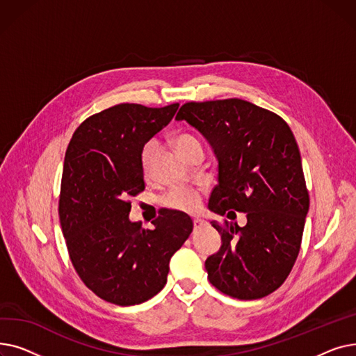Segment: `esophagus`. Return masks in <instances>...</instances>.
<instances>
[{
	"mask_svg": "<svg viewBox=\"0 0 356 356\" xmlns=\"http://www.w3.org/2000/svg\"><path fill=\"white\" fill-rule=\"evenodd\" d=\"M193 225H195V228H200V227H203V225H207V222L199 219V218H195V219H193Z\"/></svg>",
	"mask_w": 356,
	"mask_h": 356,
	"instance_id": "34e87169",
	"label": "esophagus"
}]
</instances>
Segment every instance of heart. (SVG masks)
<instances>
[{
    "mask_svg": "<svg viewBox=\"0 0 356 356\" xmlns=\"http://www.w3.org/2000/svg\"><path fill=\"white\" fill-rule=\"evenodd\" d=\"M175 148L181 157H188L193 149H202L199 140L192 134H180L173 141ZM157 154V143L156 141H147L140 152V165L143 173L147 176L152 172V167ZM165 204L173 209L184 211V212H193L199 207V196L192 189H175L165 196Z\"/></svg>",
    "mask_w": 356,
    "mask_h": 356,
    "instance_id": "b5f03b06",
    "label": "heart"
}]
</instances>
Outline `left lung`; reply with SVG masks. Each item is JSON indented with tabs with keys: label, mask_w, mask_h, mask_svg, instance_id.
Wrapping results in <instances>:
<instances>
[{
	"label": "left lung",
	"mask_w": 356,
	"mask_h": 356,
	"mask_svg": "<svg viewBox=\"0 0 356 356\" xmlns=\"http://www.w3.org/2000/svg\"><path fill=\"white\" fill-rule=\"evenodd\" d=\"M208 140L218 159L209 209L247 225L212 222L219 251L204 267L209 282L239 300L266 297L284 283L300 251L309 192L287 122L244 99L184 104L176 115Z\"/></svg>",
	"instance_id": "obj_1"
}]
</instances>
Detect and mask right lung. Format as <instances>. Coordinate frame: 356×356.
I'll return each instance as SVG.
<instances>
[{
    "mask_svg": "<svg viewBox=\"0 0 356 356\" xmlns=\"http://www.w3.org/2000/svg\"><path fill=\"white\" fill-rule=\"evenodd\" d=\"M179 104H120L85 120L67 145L59 218L72 264L105 302L133 306L165 284L168 263L193 231L189 215L163 209L152 229L129 220V196L144 191L141 147Z\"/></svg>",
    "mask_w": 356,
    "mask_h": 356,
    "instance_id": "right-lung-1",
    "label": "right lung"
}]
</instances>
